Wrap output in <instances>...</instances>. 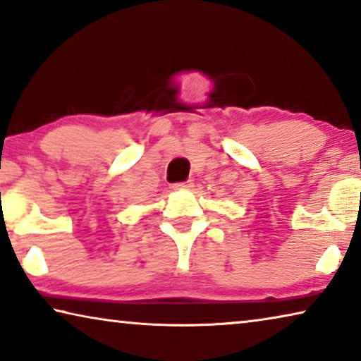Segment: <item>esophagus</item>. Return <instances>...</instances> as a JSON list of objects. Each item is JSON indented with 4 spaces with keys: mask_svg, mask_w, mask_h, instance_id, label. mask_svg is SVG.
I'll use <instances>...</instances> for the list:
<instances>
[{
    "mask_svg": "<svg viewBox=\"0 0 361 361\" xmlns=\"http://www.w3.org/2000/svg\"><path fill=\"white\" fill-rule=\"evenodd\" d=\"M173 191H185V189H191L192 183L191 181H183V183H175V185L170 186Z\"/></svg>",
    "mask_w": 361,
    "mask_h": 361,
    "instance_id": "1",
    "label": "esophagus"
}]
</instances>
